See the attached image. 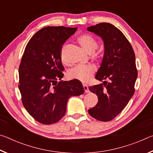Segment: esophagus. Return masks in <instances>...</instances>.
<instances>
[{"instance_id": "1", "label": "esophagus", "mask_w": 153, "mask_h": 153, "mask_svg": "<svg viewBox=\"0 0 153 153\" xmlns=\"http://www.w3.org/2000/svg\"><path fill=\"white\" fill-rule=\"evenodd\" d=\"M83 88H84L85 93H88L89 92V89H88V87L87 85L84 84V85H83Z\"/></svg>"}]
</instances>
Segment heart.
<instances>
[{
    "instance_id": "heart-1",
    "label": "heart",
    "mask_w": 153,
    "mask_h": 153,
    "mask_svg": "<svg viewBox=\"0 0 153 153\" xmlns=\"http://www.w3.org/2000/svg\"><path fill=\"white\" fill-rule=\"evenodd\" d=\"M77 41L82 46V47L89 54L94 53L98 48V45L97 41L88 34H83L79 36L77 38ZM65 48V46H64L62 48V53H61V57L62 59H63V51ZM94 72V67L78 65L70 69L68 75L70 78L77 79L83 83H86L91 79Z\"/></svg>"
}]
</instances>
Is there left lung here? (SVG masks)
I'll use <instances>...</instances> for the list:
<instances>
[{
  "mask_svg": "<svg viewBox=\"0 0 153 153\" xmlns=\"http://www.w3.org/2000/svg\"><path fill=\"white\" fill-rule=\"evenodd\" d=\"M87 30L100 36L104 44V55L95 76L103 82L89 87L98 101L88 113L97 120L108 121L123 110L134 94L138 77L135 54L126 36L112 24L101 23Z\"/></svg>",
  "mask_w": 153,
  "mask_h": 153,
  "instance_id": "left-lung-1",
  "label": "left lung"
}]
</instances>
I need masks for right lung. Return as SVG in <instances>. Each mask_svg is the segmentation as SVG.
<instances>
[{"mask_svg": "<svg viewBox=\"0 0 153 153\" xmlns=\"http://www.w3.org/2000/svg\"><path fill=\"white\" fill-rule=\"evenodd\" d=\"M76 30L63 26L44 27L25 48L19 68V89L25 108L40 123L57 122L66 113L69 97L84 92L79 80H61L64 76L62 46Z\"/></svg>", "mask_w": 153, "mask_h": 153, "instance_id": "1", "label": "right lung"}]
</instances>
